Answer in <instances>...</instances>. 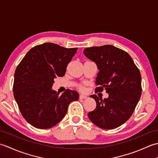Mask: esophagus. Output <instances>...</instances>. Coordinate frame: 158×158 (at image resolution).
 Listing matches in <instances>:
<instances>
[{
	"instance_id": "obj_1",
	"label": "esophagus",
	"mask_w": 158,
	"mask_h": 158,
	"mask_svg": "<svg viewBox=\"0 0 158 158\" xmlns=\"http://www.w3.org/2000/svg\"><path fill=\"white\" fill-rule=\"evenodd\" d=\"M87 98H88V97H87V96H85V95L81 94V95L79 96V98H80V99H86Z\"/></svg>"
}]
</instances>
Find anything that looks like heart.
Returning a JSON list of instances; mask_svg holds the SVG:
<instances>
[{
  "instance_id": "obj_1",
  "label": "heart",
  "mask_w": 158,
  "mask_h": 158,
  "mask_svg": "<svg viewBox=\"0 0 158 158\" xmlns=\"http://www.w3.org/2000/svg\"><path fill=\"white\" fill-rule=\"evenodd\" d=\"M79 89L80 90V91H81V92L85 91V86H84V85H81V86H79Z\"/></svg>"
}]
</instances>
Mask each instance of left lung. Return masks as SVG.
I'll list each match as a JSON object with an SVG mask.
<instances>
[{
    "mask_svg": "<svg viewBox=\"0 0 158 158\" xmlns=\"http://www.w3.org/2000/svg\"><path fill=\"white\" fill-rule=\"evenodd\" d=\"M84 55L96 63L99 72L96 78V92L105 89L107 98L90 97L96 107L88 115L91 122L102 129H114L127 122L141 96V75L131 56L113 45L85 48Z\"/></svg>",
    "mask_w": 158,
    "mask_h": 158,
    "instance_id": "obj_1",
    "label": "left lung"
}]
</instances>
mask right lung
Here are the masks:
<instances>
[{
	"mask_svg": "<svg viewBox=\"0 0 158 158\" xmlns=\"http://www.w3.org/2000/svg\"><path fill=\"white\" fill-rule=\"evenodd\" d=\"M77 50L45 43L30 49L17 66L13 95L23 118L32 126H54L65 116L69 104L78 100L74 90L59 94L52 89L54 79L64 75Z\"/></svg>",
	"mask_w": 158,
	"mask_h": 158,
	"instance_id": "1",
	"label": "right lung"
}]
</instances>
